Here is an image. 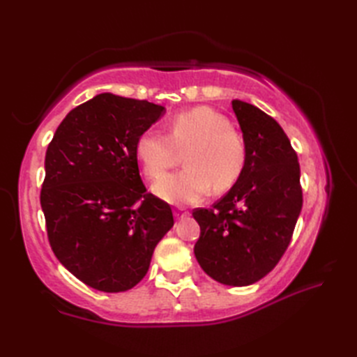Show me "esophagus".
I'll return each mask as SVG.
<instances>
[{"label": "esophagus", "mask_w": 357, "mask_h": 357, "mask_svg": "<svg viewBox=\"0 0 357 357\" xmlns=\"http://www.w3.org/2000/svg\"><path fill=\"white\" fill-rule=\"evenodd\" d=\"M174 215H176V218H178V219H181V218H185V216H188V211L185 210V207H183V206H178V207H176V211H174Z\"/></svg>", "instance_id": "1"}]
</instances>
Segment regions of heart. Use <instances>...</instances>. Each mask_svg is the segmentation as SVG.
<instances>
[{
    "mask_svg": "<svg viewBox=\"0 0 357 357\" xmlns=\"http://www.w3.org/2000/svg\"><path fill=\"white\" fill-rule=\"evenodd\" d=\"M184 153L185 169L155 185L161 198L195 204L215 188L229 190L247 164V142L222 113L207 105L176 113L169 133L144 132L136 142V156L150 179H161Z\"/></svg>",
    "mask_w": 357,
    "mask_h": 357,
    "instance_id": "heart-1",
    "label": "heart"
}]
</instances>
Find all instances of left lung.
<instances>
[{
    "label": "left lung",
    "mask_w": 357,
    "mask_h": 357,
    "mask_svg": "<svg viewBox=\"0 0 357 357\" xmlns=\"http://www.w3.org/2000/svg\"><path fill=\"white\" fill-rule=\"evenodd\" d=\"M247 142V164L229 193L210 208H195L201 227L195 256L225 285L255 284L276 267L302 208L301 167L290 139L256 105L231 101Z\"/></svg>",
    "instance_id": "left-lung-1"
}]
</instances>
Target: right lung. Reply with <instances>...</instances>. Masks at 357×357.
I'll return each instance as SVG.
<instances>
[{"label":"right lung","instance_id":"add662e5","mask_svg":"<svg viewBox=\"0 0 357 357\" xmlns=\"http://www.w3.org/2000/svg\"><path fill=\"white\" fill-rule=\"evenodd\" d=\"M162 105L112 93L67 113L45 151L41 207L49 244L81 282L105 293L130 290L174 221L147 192L136 142Z\"/></svg>","mask_w":357,"mask_h":357}]
</instances>
